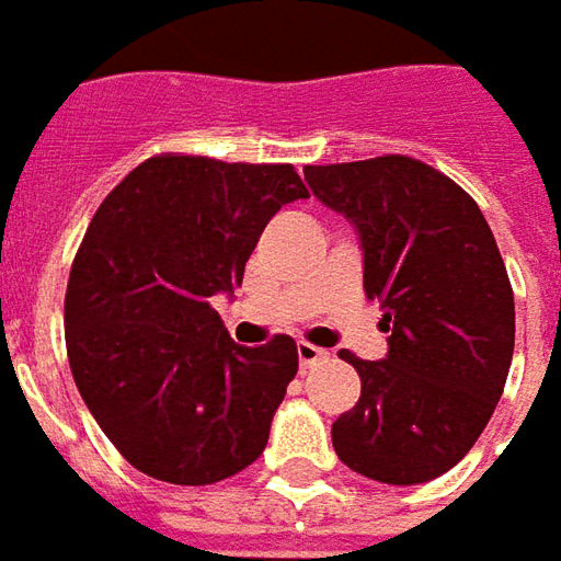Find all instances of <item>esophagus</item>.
I'll use <instances>...</instances> for the list:
<instances>
[{
	"mask_svg": "<svg viewBox=\"0 0 561 561\" xmlns=\"http://www.w3.org/2000/svg\"><path fill=\"white\" fill-rule=\"evenodd\" d=\"M297 362H300V370H309L316 364L328 362V352L319 346H309V343H297Z\"/></svg>",
	"mask_w": 561,
	"mask_h": 561,
	"instance_id": "esophagus-1",
	"label": "esophagus"
}]
</instances>
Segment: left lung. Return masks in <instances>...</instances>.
Listing matches in <instances>:
<instances>
[{
	"label": "left lung",
	"instance_id": "obj_1",
	"mask_svg": "<svg viewBox=\"0 0 561 561\" xmlns=\"http://www.w3.org/2000/svg\"><path fill=\"white\" fill-rule=\"evenodd\" d=\"M312 194L358 227L364 291L382 309L389 355L340 358L358 403L331 425L352 471L425 483L468 456L495 413L513 358V288L480 206L407 154L304 167Z\"/></svg>",
	"mask_w": 561,
	"mask_h": 561
}]
</instances>
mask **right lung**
I'll use <instances>...</instances> for the list:
<instances>
[{"label": "right lung", "instance_id": "right-lung-1", "mask_svg": "<svg viewBox=\"0 0 561 561\" xmlns=\"http://www.w3.org/2000/svg\"><path fill=\"white\" fill-rule=\"evenodd\" d=\"M304 197L291 163L154 154L100 203L66 285V355L136 471L209 485L264 453L297 346L233 343L209 297L240 285L270 218Z\"/></svg>", "mask_w": 561, "mask_h": 561}]
</instances>
